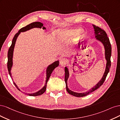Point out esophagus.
<instances>
[{
	"label": "esophagus",
	"instance_id": "obj_1",
	"mask_svg": "<svg viewBox=\"0 0 120 120\" xmlns=\"http://www.w3.org/2000/svg\"><path fill=\"white\" fill-rule=\"evenodd\" d=\"M67 60L66 58H61L60 60V63L62 66L65 65L66 64H67Z\"/></svg>",
	"mask_w": 120,
	"mask_h": 120
}]
</instances>
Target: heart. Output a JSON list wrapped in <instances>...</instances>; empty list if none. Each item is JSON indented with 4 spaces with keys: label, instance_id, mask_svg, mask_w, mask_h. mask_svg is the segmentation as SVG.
<instances>
[{
    "label": "heart",
    "instance_id": "obj_1",
    "mask_svg": "<svg viewBox=\"0 0 120 120\" xmlns=\"http://www.w3.org/2000/svg\"><path fill=\"white\" fill-rule=\"evenodd\" d=\"M78 31V30L76 29H66L62 34H60L59 36L60 39H62L65 36H72L75 35L76 32ZM84 35V32L83 31L80 29L76 34V39H80L81 38H82Z\"/></svg>",
    "mask_w": 120,
    "mask_h": 120
}]
</instances>
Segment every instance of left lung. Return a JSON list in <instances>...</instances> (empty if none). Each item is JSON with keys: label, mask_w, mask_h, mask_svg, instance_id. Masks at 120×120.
Masks as SVG:
<instances>
[{"label": "left lung", "mask_w": 120, "mask_h": 120, "mask_svg": "<svg viewBox=\"0 0 120 120\" xmlns=\"http://www.w3.org/2000/svg\"><path fill=\"white\" fill-rule=\"evenodd\" d=\"M94 28L95 29V37H96V39L101 41L102 43L103 44L104 47L105 49V58L107 60V64H106V70L104 73V75L102 77V79L100 80L99 82L97 84L90 89L89 91L86 92V93H76L74 92H73L70 90L68 89L67 86V80L69 77V72L68 68L65 67V82L66 83V90L67 91L69 94L72 95L74 96L77 97H84L87 96V95L89 94L92 92L94 91L95 90H97V89L100 87L104 83V81H105L106 77L109 72L110 68L111 67V52H112V48H111V45L110 43V42L109 40V38L107 36V34L106 32L103 29H102L98 27H96L95 25H94Z\"/></svg>", "instance_id": "1"}]
</instances>
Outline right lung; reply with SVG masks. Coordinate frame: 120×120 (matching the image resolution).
Here are the masks:
<instances>
[{
    "label": "right lung",
    "instance_id": "obj_1",
    "mask_svg": "<svg viewBox=\"0 0 120 120\" xmlns=\"http://www.w3.org/2000/svg\"><path fill=\"white\" fill-rule=\"evenodd\" d=\"M33 28H42L43 29H46L45 27H43V23H41L40 22H33V23H30L27 26H26L25 27H24L21 28L18 31V32L17 33L15 34V35H14V37H13V39L12 41V44H11L10 47L9 48L8 52V55H7V56H8V61H7V68H8L9 74L11 77V74L10 71L11 69V67H12V57H13V50H14L15 42H16V41L17 39V38L21 32H24V31H27V30H28L30 29H32ZM58 65H59V61H57L55 62H54L53 64L49 65L47 69V71H46V72H47V77H46V83H45V86H44V87L42 89H41L40 90H39L37 92L34 93H33V94H27L29 96H39V95H42V94H43L46 90L47 83V82L50 78V76H51L52 72L54 70V69L56 67H57V66H58ZM13 83L14 84V85L15 86V87H16L20 91V90L18 89L16 84H15L14 82H13Z\"/></svg>",
    "mask_w": 120,
    "mask_h": 120
}]
</instances>
